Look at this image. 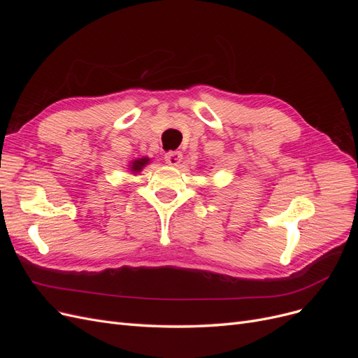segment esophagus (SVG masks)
I'll list each match as a JSON object with an SVG mask.
<instances>
[{
    "label": "esophagus",
    "mask_w": 358,
    "mask_h": 358,
    "mask_svg": "<svg viewBox=\"0 0 358 358\" xmlns=\"http://www.w3.org/2000/svg\"><path fill=\"white\" fill-rule=\"evenodd\" d=\"M164 159L169 166H178L182 161V154L179 152V150H170V152L166 154Z\"/></svg>",
    "instance_id": "esophagus-1"
}]
</instances>
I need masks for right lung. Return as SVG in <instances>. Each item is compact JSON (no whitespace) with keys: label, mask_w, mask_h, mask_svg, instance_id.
I'll use <instances>...</instances> for the list:
<instances>
[{"label":"right lung","mask_w":358,"mask_h":358,"mask_svg":"<svg viewBox=\"0 0 358 358\" xmlns=\"http://www.w3.org/2000/svg\"><path fill=\"white\" fill-rule=\"evenodd\" d=\"M150 162V158L148 157H142V158H136L133 161H129V166L128 170L133 173V175H138L140 171H142L148 164Z\"/></svg>","instance_id":"obj_1"}]
</instances>
